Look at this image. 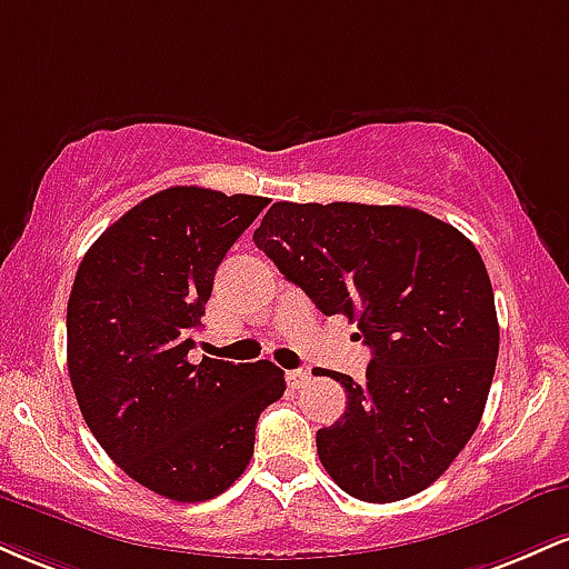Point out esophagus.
Wrapping results in <instances>:
<instances>
[{"label":"esophagus","mask_w":569,"mask_h":569,"mask_svg":"<svg viewBox=\"0 0 569 569\" xmlns=\"http://www.w3.org/2000/svg\"><path fill=\"white\" fill-rule=\"evenodd\" d=\"M286 382H289V388H302L305 382H310V371L307 369L286 371Z\"/></svg>","instance_id":"34e87169"}]
</instances>
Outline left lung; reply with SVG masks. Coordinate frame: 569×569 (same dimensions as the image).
<instances>
[{"label":"left lung","instance_id":"left-lung-1","mask_svg":"<svg viewBox=\"0 0 569 569\" xmlns=\"http://www.w3.org/2000/svg\"><path fill=\"white\" fill-rule=\"evenodd\" d=\"M253 243L323 316L358 321L367 380L316 436L339 489L367 502L433 485L479 428L498 363L487 267L460 230L407 206L272 202Z\"/></svg>","mask_w":569,"mask_h":569}]
</instances>
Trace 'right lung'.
<instances>
[{
	"label": "right lung",
	"instance_id": "right-lung-1",
	"mask_svg": "<svg viewBox=\"0 0 569 569\" xmlns=\"http://www.w3.org/2000/svg\"><path fill=\"white\" fill-rule=\"evenodd\" d=\"M267 202L162 189L88 248L71 286L67 361L84 422L130 479L168 500L232 487L259 415L286 390L270 361H189L217 267Z\"/></svg>",
	"mask_w": 569,
	"mask_h": 569
}]
</instances>
